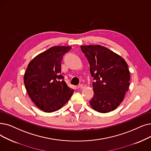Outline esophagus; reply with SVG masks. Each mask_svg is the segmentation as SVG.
Listing matches in <instances>:
<instances>
[{"mask_svg": "<svg viewBox=\"0 0 151 151\" xmlns=\"http://www.w3.org/2000/svg\"><path fill=\"white\" fill-rule=\"evenodd\" d=\"M78 88H81V89H83L85 88V86L84 84H80L79 86H78Z\"/></svg>", "mask_w": 151, "mask_h": 151, "instance_id": "obj_1", "label": "esophagus"}]
</instances>
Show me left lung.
I'll use <instances>...</instances> for the list:
<instances>
[{
  "mask_svg": "<svg viewBox=\"0 0 151 151\" xmlns=\"http://www.w3.org/2000/svg\"><path fill=\"white\" fill-rule=\"evenodd\" d=\"M90 65L94 96L91 106L100 113L114 110L129 89L128 64L120 55L100 45H81Z\"/></svg>",
  "mask_w": 151,
  "mask_h": 151,
  "instance_id": "1",
  "label": "left lung"
}]
</instances>
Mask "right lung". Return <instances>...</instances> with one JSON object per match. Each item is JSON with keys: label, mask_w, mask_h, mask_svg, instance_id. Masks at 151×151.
Returning <instances> with one entry per match:
<instances>
[{"label": "right lung", "mask_w": 151, "mask_h": 151, "mask_svg": "<svg viewBox=\"0 0 151 151\" xmlns=\"http://www.w3.org/2000/svg\"><path fill=\"white\" fill-rule=\"evenodd\" d=\"M69 46H53L38 54L28 64L24 75L27 93L36 106L45 112L61 109L73 94L61 75L63 55Z\"/></svg>", "instance_id": "add662e5"}]
</instances>
